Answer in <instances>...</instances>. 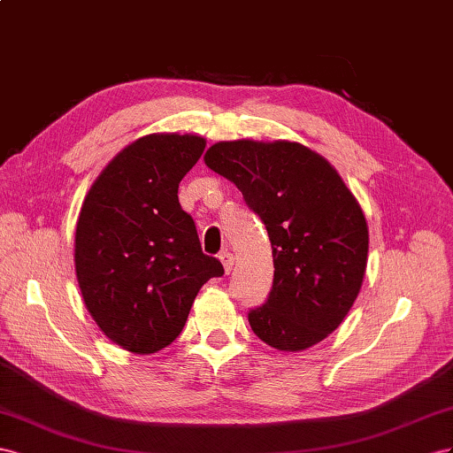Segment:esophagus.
I'll list each match as a JSON object with an SVG mask.
<instances>
[{
    "label": "esophagus",
    "instance_id": "34e87169",
    "mask_svg": "<svg viewBox=\"0 0 453 453\" xmlns=\"http://www.w3.org/2000/svg\"><path fill=\"white\" fill-rule=\"evenodd\" d=\"M219 262H222V265H224V269H226V273L229 275V273H231V269H234L235 257H234V254L226 250V252L219 254Z\"/></svg>",
    "mask_w": 453,
    "mask_h": 453
}]
</instances>
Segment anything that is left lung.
Returning a JSON list of instances; mask_svg holds the SVG:
<instances>
[{
	"mask_svg": "<svg viewBox=\"0 0 453 453\" xmlns=\"http://www.w3.org/2000/svg\"><path fill=\"white\" fill-rule=\"evenodd\" d=\"M204 163L241 189L273 249V288L249 311L254 334L279 351L325 340L353 307L366 271L368 226L353 193L298 142H218Z\"/></svg>",
	"mask_w": 453,
	"mask_h": 453,
	"instance_id": "obj_1",
	"label": "left lung"
}]
</instances>
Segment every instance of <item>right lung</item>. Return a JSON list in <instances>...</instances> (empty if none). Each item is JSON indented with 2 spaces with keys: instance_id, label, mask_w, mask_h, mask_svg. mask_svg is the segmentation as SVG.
I'll return each mask as SVG.
<instances>
[{
  "instance_id": "1",
  "label": "right lung",
  "mask_w": 453,
  "mask_h": 453,
  "mask_svg": "<svg viewBox=\"0 0 453 453\" xmlns=\"http://www.w3.org/2000/svg\"><path fill=\"white\" fill-rule=\"evenodd\" d=\"M204 146L193 134L142 136L115 155L83 201L77 282L98 328L131 353L171 345L203 284L224 275L178 203V184Z\"/></svg>"
}]
</instances>
